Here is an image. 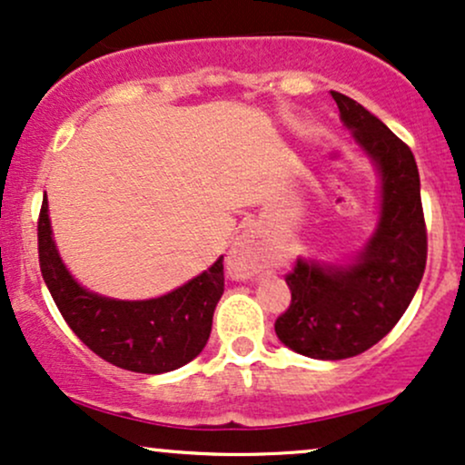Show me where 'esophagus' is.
<instances>
[{
	"label": "esophagus",
	"mask_w": 465,
	"mask_h": 465,
	"mask_svg": "<svg viewBox=\"0 0 465 465\" xmlns=\"http://www.w3.org/2000/svg\"><path fill=\"white\" fill-rule=\"evenodd\" d=\"M262 242L253 232L242 233L227 255V271L233 279H251L260 272Z\"/></svg>",
	"instance_id": "esophagus-1"
}]
</instances>
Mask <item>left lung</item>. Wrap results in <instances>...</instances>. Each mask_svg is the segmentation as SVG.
Here are the masks:
<instances>
[{
  "instance_id": "1",
  "label": "left lung",
  "mask_w": 465,
  "mask_h": 465,
  "mask_svg": "<svg viewBox=\"0 0 465 465\" xmlns=\"http://www.w3.org/2000/svg\"><path fill=\"white\" fill-rule=\"evenodd\" d=\"M340 119L381 175V216L349 266L296 260L286 283L290 307L275 333L314 360L355 357L385 338L416 294L427 266L420 175L411 149L355 99L331 91Z\"/></svg>"
}]
</instances>
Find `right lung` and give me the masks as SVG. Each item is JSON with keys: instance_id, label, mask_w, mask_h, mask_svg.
<instances>
[{"instance_id": "add662e5", "label": "right lung", "mask_w": 465, "mask_h": 465, "mask_svg": "<svg viewBox=\"0 0 465 465\" xmlns=\"http://www.w3.org/2000/svg\"><path fill=\"white\" fill-rule=\"evenodd\" d=\"M38 262L54 303L94 355L123 371L160 374L193 361L208 344L225 290L223 257L173 292L149 301H116L82 288L60 260L47 197L38 214Z\"/></svg>"}]
</instances>
